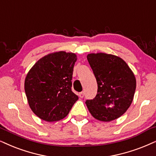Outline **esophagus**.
<instances>
[{"label":"esophagus","instance_id":"34e87169","mask_svg":"<svg viewBox=\"0 0 156 156\" xmlns=\"http://www.w3.org/2000/svg\"><path fill=\"white\" fill-rule=\"evenodd\" d=\"M84 92H83L79 93V97H80V98H84Z\"/></svg>","mask_w":156,"mask_h":156}]
</instances>
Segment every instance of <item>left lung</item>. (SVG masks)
Masks as SVG:
<instances>
[{
	"label": "left lung",
	"instance_id": "1",
	"mask_svg": "<svg viewBox=\"0 0 156 156\" xmlns=\"http://www.w3.org/2000/svg\"><path fill=\"white\" fill-rule=\"evenodd\" d=\"M87 60L98 83V93L86 105L97 120L109 122L120 118L133 102L136 88L135 75L126 62L105 53L88 54Z\"/></svg>",
	"mask_w": 156,
	"mask_h": 156
}]
</instances>
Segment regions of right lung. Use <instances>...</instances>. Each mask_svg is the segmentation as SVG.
Returning a JSON list of instances; mask_svg holds the SVG:
<instances>
[{
    "instance_id": "obj_1",
    "label": "right lung",
    "mask_w": 156,
    "mask_h": 156,
    "mask_svg": "<svg viewBox=\"0 0 156 156\" xmlns=\"http://www.w3.org/2000/svg\"><path fill=\"white\" fill-rule=\"evenodd\" d=\"M76 61L75 54L55 52L40 58L28 72L24 83L28 102L41 120H62L78 100L72 91Z\"/></svg>"
}]
</instances>
